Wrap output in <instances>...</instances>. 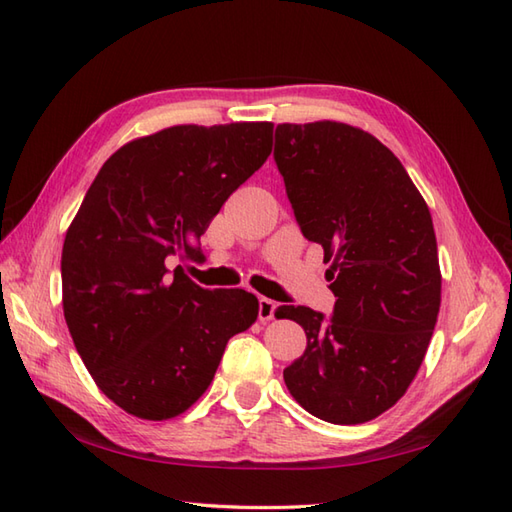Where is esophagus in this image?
<instances>
[{"mask_svg": "<svg viewBox=\"0 0 512 512\" xmlns=\"http://www.w3.org/2000/svg\"><path fill=\"white\" fill-rule=\"evenodd\" d=\"M275 310H277V303L266 299V296H261V299H259V320H261V323H268V320L275 318Z\"/></svg>", "mask_w": 512, "mask_h": 512, "instance_id": "esophagus-1", "label": "esophagus"}]
</instances>
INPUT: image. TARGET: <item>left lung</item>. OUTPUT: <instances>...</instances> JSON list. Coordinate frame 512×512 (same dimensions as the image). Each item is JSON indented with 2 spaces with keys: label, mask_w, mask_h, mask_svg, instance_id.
<instances>
[{
  "label": "left lung",
  "mask_w": 512,
  "mask_h": 512,
  "mask_svg": "<svg viewBox=\"0 0 512 512\" xmlns=\"http://www.w3.org/2000/svg\"><path fill=\"white\" fill-rule=\"evenodd\" d=\"M275 161L303 235L323 246L336 296L329 320L303 305L275 312L307 336L285 386L318 419L366 423L406 395L436 325L430 209L401 161L362 128L279 124Z\"/></svg>",
  "instance_id": "8db88e82"
}]
</instances>
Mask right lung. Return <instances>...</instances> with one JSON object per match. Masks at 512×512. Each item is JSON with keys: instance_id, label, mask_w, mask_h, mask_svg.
Here are the masks:
<instances>
[{"instance_id": "1", "label": "right lung", "mask_w": 512, "mask_h": 512, "mask_svg": "<svg viewBox=\"0 0 512 512\" xmlns=\"http://www.w3.org/2000/svg\"><path fill=\"white\" fill-rule=\"evenodd\" d=\"M272 122L181 124L128 141L102 165L61 257L76 351L115 406L146 421L183 414L251 327L257 296L205 290L168 268L200 259V235L272 152Z\"/></svg>"}]
</instances>
